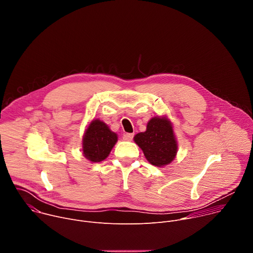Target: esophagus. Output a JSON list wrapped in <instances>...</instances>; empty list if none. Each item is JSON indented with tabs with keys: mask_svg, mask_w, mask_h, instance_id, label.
Here are the masks:
<instances>
[{
	"mask_svg": "<svg viewBox=\"0 0 253 253\" xmlns=\"http://www.w3.org/2000/svg\"><path fill=\"white\" fill-rule=\"evenodd\" d=\"M133 137H134V133H126L123 135V139L125 141H130L133 139Z\"/></svg>",
	"mask_w": 253,
	"mask_h": 253,
	"instance_id": "esophagus-1",
	"label": "esophagus"
}]
</instances>
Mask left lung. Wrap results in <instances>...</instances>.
<instances>
[{
	"label": "left lung",
	"mask_w": 253,
	"mask_h": 253,
	"mask_svg": "<svg viewBox=\"0 0 253 253\" xmlns=\"http://www.w3.org/2000/svg\"><path fill=\"white\" fill-rule=\"evenodd\" d=\"M134 141L146 159L157 167L171 163L178 149L171 122L166 117L152 118L146 131L136 134Z\"/></svg>",
	"instance_id": "8db88e82"
}]
</instances>
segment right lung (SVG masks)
I'll use <instances>...</instances> for the list:
<instances>
[{
  "mask_svg": "<svg viewBox=\"0 0 253 253\" xmlns=\"http://www.w3.org/2000/svg\"><path fill=\"white\" fill-rule=\"evenodd\" d=\"M118 140L103 121L93 120L83 136V154L91 162H100L108 157Z\"/></svg>",
  "mask_w": 253,
  "mask_h": 253,
  "instance_id": "obj_1",
  "label": "right lung"
}]
</instances>
